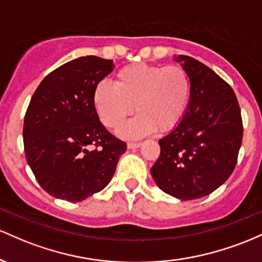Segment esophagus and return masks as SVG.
I'll return each mask as SVG.
<instances>
[{
	"label": "esophagus",
	"instance_id": "34e87169",
	"mask_svg": "<svg viewBox=\"0 0 262 262\" xmlns=\"http://www.w3.org/2000/svg\"><path fill=\"white\" fill-rule=\"evenodd\" d=\"M141 145H142V143H141V142H128L127 143V148L128 149L139 148V147H141Z\"/></svg>",
	"mask_w": 262,
	"mask_h": 262
}]
</instances>
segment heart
I'll use <instances>...</instances> for the list:
<instances>
[{
	"mask_svg": "<svg viewBox=\"0 0 262 262\" xmlns=\"http://www.w3.org/2000/svg\"><path fill=\"white\" fill-rule=\"evenodd\" d=\"M192 95V81L179 66L131 64L115 75V85L100 81L93 105L100 121L117 130L136 110L137 116L120 130L125 139H140L156 130L170 131L181 122Z\"/></svg>",
	"mask_w": 262,
	"mask_h": 262,
	"instance_id": "b5f03b06",
	"label": "heart"
}]
</instances>
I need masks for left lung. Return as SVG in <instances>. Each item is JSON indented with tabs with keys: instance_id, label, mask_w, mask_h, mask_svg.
Listing matches in <instances>:
<instances>
[{
	"instance_id": "obj_1",
	"label": "left lung",
	"mask_w": 262,
	"mask_h": 262,
	"mask_svg": "<svg viewBox=\"0 0 262 262\" xmlns=\"http://www.w3.org/2000/svg\"><path fill=\"white\" fill-rule=\"evenodd\" d=\"M174 60L189 74L192 95L181 122L158 141L161 154L151 174L164 193L192 201L213 193L233 173L242 113L230 85L210 68L188 55Z\"/></svg>"
}]
</instances>
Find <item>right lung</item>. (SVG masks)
Masks as SVG:
<instances>
[{
  "label": "right lung",
  "instance_id": "right-lung-1",
  "mask_svg": "<svg viewBox=\"0 0 262 262\" xmlns=\"http://www.w3.org/2000/svg\"><path fill=\"white\" fill-rule=\"evenodd\" d=\"M114 67L94 55L76 58L47 75L32 96L25 154L39 186L54 198L81 202L102 190L125 154L126 143L104 127L93 105L94 88Z\"/></svg>",
  "mask_w": 262,
  "mask_h": 262
}]
</instances>
